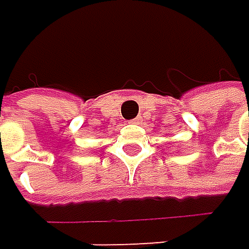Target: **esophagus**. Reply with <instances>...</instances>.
I'll use <instances>...</instances> for the list:
<instances>
[{
  "instance_id": "esophagus-1",
  "label": "esophagus",
  "mask_w": 249,
  "mask_h": 249,
  "mask_svg": "<svg viewBox=\"0 0 249 249\" xmlns=\"http://www.w3.org/2000/svg\"><path fill=\"white\" fill-rule=\"evenodd\" d=\"M130 123H138V119H133V120H130Z\"/></svg>"
}]
</instances>
